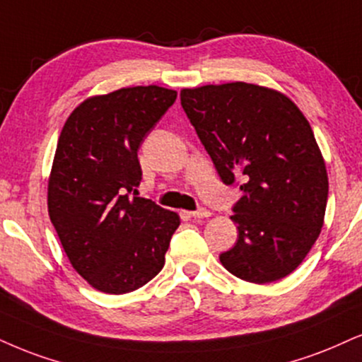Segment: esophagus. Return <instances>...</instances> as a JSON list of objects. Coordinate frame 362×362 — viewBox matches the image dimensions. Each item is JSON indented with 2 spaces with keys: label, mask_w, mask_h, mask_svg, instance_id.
I'll return each instance as SVG.
<instances>
[{
  "label": "esophagus",
  "mask_w": 362,
  "mask_h": 362,
  "mask_svg": "<svg viewBox=\"0 0 362 362\" xmlns=\"http://www.w3.org/2000/svg\"><path fill=\"white\" fill-rule=\"evenodd\" d=\"M186 215H188L189 218H194V220H202V218L211 216V211L206 208H199V209H196V211H188Z\"/></svg>",
  "instance_id": "obj_1"
}]
</instances>
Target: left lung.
Wrapping results in <instances>:
<instances>
[{"mask_svg": "<svg viewBox=\"0 0 362 362\" xmlns=\"http://www.w3.org/2000/svg\"><path fill=\"white\" fill-rule=\"evenodd\" d=\"M181 105L225 185L240 182L238 240L221 253L252 284L284 279L324 225L327 169L309 120L287 95L255 83L182 88Z\"/></svg>", "mask_w": 362, "mask_h": 362, "instance_id": "left-lung-1", "label": "left lung"}]
</instances>
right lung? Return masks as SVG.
<instances>
[{
	"label": "right lung",
	"mask_w": 362,
	"mask_h": 362,
	"mask_svg": "<svg viewBox=\"0 0 362 362\" xmlns=\"http://www.w3.org/2000/svg\"><path fill=\"white\" fill-rule=\"evenodd\" d=\"M177 92L126 87L88 97L65 120L48 177V215L80 276L127 293L164 267L177 213L139 196L137 151Z\"/></svg>",
	"instance_id": "right-lung-1"
}]
</instances>
